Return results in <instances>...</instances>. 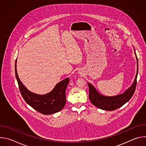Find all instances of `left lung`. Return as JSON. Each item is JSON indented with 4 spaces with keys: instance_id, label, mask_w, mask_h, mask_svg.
Wrapping results in <instances>:
<instances>
[{
    "instance_id": "8db88e82",
    "label": "left lung",
    "mask_w": 146,
    "mask_h": 146,
    "mask_svg": "<svg viewBox=\"0 0 146 146\" xmlns=\"http://www.w3.org/2000/svg\"><path fill=\"white\" fill-rule=\"evenodd\" d=\"M136 58L137 69L135 81L132 86L123 94L113 97L103 96L99 94L91 84L88 83L89 87V98L94 106L102 110L113 111L121 108L131 99L134 94L137 84V76L138 73V60L137 56Z\"/></svg>"
}]
</instances>
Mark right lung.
Returning <instances> with one entry per match:
<instances>
[{"label":"right lung","mask_w":146,"mask_h":146,"mask_svg":"<svg viewBox=\"0 0 146 146\" xmlns=\"http://www.w3.org/2000/svg\"><path fill=\"white\" fill-rule=\"evenodd\" d=\"M15 65V77L18 82L19 91L25 101L29 106L38 112L48 115L60 111L66 103V89L69 82V78L62 80L55 86L50 93L40 95L29 91L19 79Z\"/></svg>","instance_id":"right-lung-1"}]
</instances>
